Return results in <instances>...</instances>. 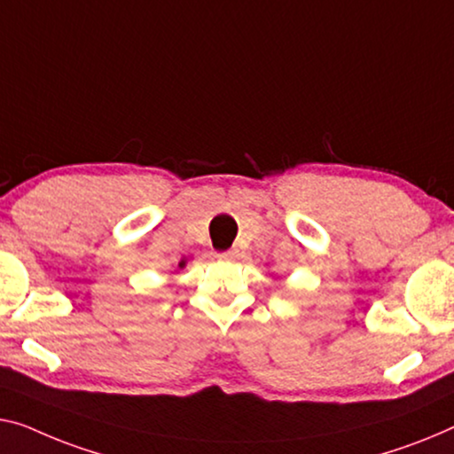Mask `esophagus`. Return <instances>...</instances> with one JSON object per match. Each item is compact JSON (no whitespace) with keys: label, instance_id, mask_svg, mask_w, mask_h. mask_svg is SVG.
Listing matches in <instances>:
<instances>
[{"label":"esophagus","instance_id":"34e87169","mask_svg":"<svg viewBox=\"0 0 454 454\" xmlns=\"http://www.w3.org/2000/svg\"><path fill=\"white\" fill-rule=\"evenodd\" d=\"M215 256H218V259H222V261H234L236 256H239V250L230 248V250H224V253H218Z\"/></svg>","mask_w":454,"mask_h":454}]
</instances>
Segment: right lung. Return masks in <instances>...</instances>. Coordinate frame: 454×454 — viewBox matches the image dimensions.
Instances as JSON below:
<instances>
[{"label":"right lung","mask_w":454,"mask_h":454,"mask_svg":"<svg viewBox=\"0 0 454 454\" xmlns=\"http://www.w3.org/2000/svg\"><path fill=\"white\" fill-rule=\"evenodd\" d=\"M181 265H184V262H181Z\"/></svg>","instance_id":"add662e5"}]
</instances>
